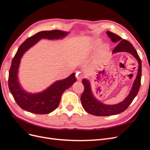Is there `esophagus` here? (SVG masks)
Returning a JSON list of instances; mask_svg holds the SVG:
<instances>
[{"mask_svg": "<svg viewBox=\"0 0 150 150\" xmlns=\"http://www.w3.org/2000/svg\"><path fill=\"white\" fill-rule=\"evenodd\" d=\"M83 79V76L82 74H77V80L78 81H81Z\"/></svg>", "mask_w": 150, "mask_h": 150, "instance_id": "obj_1", "label": "esophagus"}]
</instances>
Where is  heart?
<instances>
[{"mask_svg": "<svg viewBox=\"0 0 150 150\" xmlns=\"http://www.w3.org/2000/svg\"><path fill=\"white\" fill-rule=\"evenodd\" d=\"M94 46L95 47H98L99 46H100L101 44V40H99V39H96V40L94 41ZM108 50V47L106 44H103L102 46H101L100 48H99V53L101 54H104L106 53Z\"/></svg>", "mask_w": 150, "mask_h": 150, "instance_id": "obj_1", "label": "heart"}]
</instances>
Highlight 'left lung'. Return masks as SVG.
<instances>
[{
	"label": "left lung",
	"instance_id": "obj_1",
	"mask_svg": "<svg viewBox=\"0 0 150 150\" xmlns=\"http://www.w3.org/2000/svg\"><path fill=\"white\" fill-rule=\"evenodd\" d=\"M106 33L112 42H119L118 44L113 49L112 54L120 52H129L137 59L139 63V67L137 78L134 81L128 96L123 101L115 105H106L97 100L92 94L89 81L86 79H83L82 83L84 85V89L81 97V104L86 112L97 116H111L120 114L125 111L137 95L140 88L141 78H142V60L132 44L125 39L122 40V38L119 35L110 31H107Z\"/></svg>",
	"mask_w": 150,
	"mask_h": 150
}]
</instances>
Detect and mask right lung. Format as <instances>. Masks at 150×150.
I'll list each match as a JSON object with an SVG mask.
<instances>
[{"instance_id":"right-lung-1","label":"right lung","mask_w":150,"mask_h":150,"mask_svg":"<svg viewBox=\"0 0 150 150\" xmlns=\"http://www.w3.org/2000/svg\"><path fill=\"white\" fill-rule=\"evenodd\" d=\"M68 33L60 30L40 31L27 39L18 49L12 59L8 72V85L10 91L17 104L22 110L39 115L51 112L57 108L60 103L62 93L76 81L75 73L67 78L57 81L42 93L38 94L28 93L22 89L17 78L18 69L21 59L24 53L28 51L40 39H58L64 38Z\"/></svg>"}]
</instances>
